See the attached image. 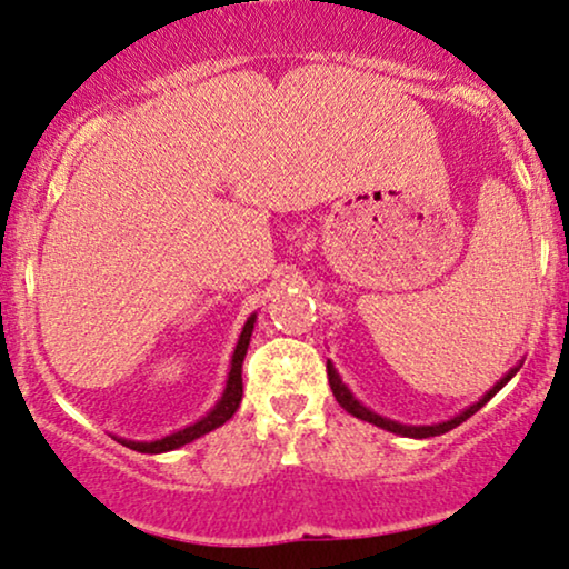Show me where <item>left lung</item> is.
<instances>
[{
    "label": "left lung",
    "instance_id": "8db88e82",
    "mask_svg": "<svg viewBox=\"0 0 569 569\" xmlns=\"http://www.w3.org/2000/svg\"><path fill=\"white\" fill-rule=\"evenodd\" d=\"M520 367H522V363H518V367H512L510 372H507V375L502 377V380H499V382L495 385V388H491L489 392H483V396H481L479 400H476L473 406L463 408V411L452 416V419H448V421H439V423H419V427H416V423H400V421H392V419H388V416H380V413H375L372 408H367V406H363L361 400H356V398H353V392L348 390V385H346L343 380H340L338 369L332 367V361H328V380H330V390H332V396H336L338 403L343 406L348 413L356 416V419H361V421H369V423H375V427H380V429H385V431H392V435H400V437L427 439V437L445 435V431L456 429V427H460V423H463L466 419H471V416H473L476 411H481V408L487 406L489 400L495 398L497 392L502 390L505 385L512 380L515 375H518V369H520Z\"/></svg>",
    "mask_w": 569,
    "mask_h": 569
}]
</instances>
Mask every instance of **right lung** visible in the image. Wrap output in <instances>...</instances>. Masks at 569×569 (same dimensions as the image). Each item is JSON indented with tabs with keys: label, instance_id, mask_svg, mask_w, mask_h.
<instances>
[{
	"label": "right lung",
	"instance_id": "1",
	"mask_svg": "<svg viewBox=\"0 0 569 569\" xmlns=\"http://www.w3.org/2000/svg\"><path fill=\"white\" fill-rule=\"evenodd\" d=\"M254 322H257V312L249 315L244 328H241L237 348H233V353H231L229 380H226V388L221 392V398H218V403L210 408V411L202 416V419H197L194 423H189V427L179 429V431H171V435H166L161 439H150V442H134V439H124V437H113V439H117V442H121V445H127L130 450L158 456V452H169V450L181 448V445L194 442L197 437L208 435V431H213V429L221 427V423L229 421L231 416L237 413V408L241 403V392H244V385H241V363H244L249 340H252Z\"/></svg>",
	"mask_w": 569,
	"mask_h": 569
}]
</instances>
